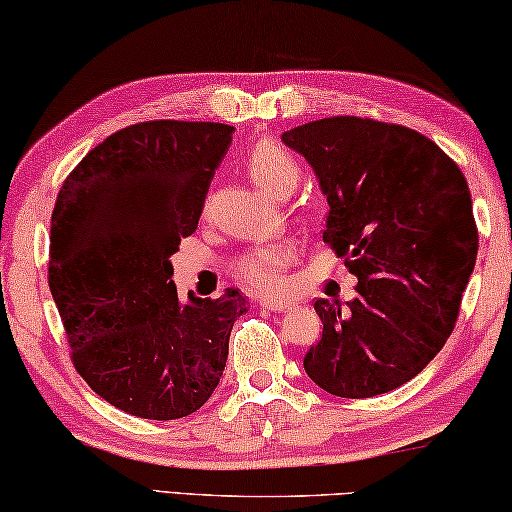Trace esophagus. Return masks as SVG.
I'll return each mask as SVG.
<instances>
[{"mask_svg": "<svg viewBox=\"0 0 512 512\" xmlns=\"http://www.w3.org/2000/svg\"><path fill=\"white\" fill-rule=\"evenodd\" d=\"M261 306L267 308V311L272 313H286V311H292V304L290 301H274V299H263Z\"/></svg>", "mask_w": 512, "mask_h": 512, "instance_id": "1", "label": "esophagus"}]
</instances>
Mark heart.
Wrapping results in <instances>:
<instances>
[{"mask_svg":"<svg viewBox=\"0 0 512 512\" xmlns=\"http://www.w3.org/2000/svg\"><path fill=\"white\" fill-rule=\"evenodd\" d=\"M247 167L251 179L274 197L290 195L299 181V165L295 156L272 140H261L251 147ZM292 261H295L292 242L276 240L242 254L236 263V272L254 290L274 295L286 286V270Z\"/></svg>","mask_w":512,"mask_h":512,"instance_id":"b5f03b06","label":"heart"}]
</instances>
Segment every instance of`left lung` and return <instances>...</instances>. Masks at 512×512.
<instances>
[{"label": "left lung", "mask_w": 512, "mask_h": 512, "mask_svg": "<svg viewBox=\"0 0 512 512\" xmlns=\"http://www.w3.org/2000/svg\"><path fill=\"white\" fill-rule=\"evenodd\" d=\"M329 201L324 242L345 256L356 297L317 299L322 340L304 370L335 397L408 383L445 347L474 272L479 231L458 165L422 133L363 117L283 131Z\"/></svg>", "instance_id": "left-lung-1"}]
</instances>
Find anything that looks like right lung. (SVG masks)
<instances>
[{"label": "right lung", "mask_w": 512, "mask_h": 512, "mask_svg": "<svg viewBox=\"0 0 512 512\" xmlns=\"http://www.w3.org/2000/svg\"><path fill=\"white\" fill-rule=\"evenodd\" d=\"M220 122H140L83 156L58 192L49 290L77 372L108 404L179 420L213 395L229 358L238 290L217 299L174 288L170 256L195 233L231 145Z\"/></svg>", "instance_id": "1"}]
</instances>
